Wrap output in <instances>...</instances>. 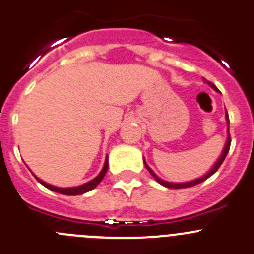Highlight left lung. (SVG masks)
I'll list each match as a JSON object with an SVG mask.
<instances>
[{"label": "left lung", "mask_w": 254, "mask_h": 254, "mask_svg": "<svg viewBox=\"0 0 254 254\" xmlns=\"http://www.w3.org/2000/svg\"><path fill=\"white\" fill-rule=\"evenodd\" d=\"M208 84H209L210 86H212L213 89H214V90H218L217 87H215V85H214V84H212V82H208ZM226 119H227V122L229 123V116H228V113L226 114ZM228 129H229V125H228ZM229 148H231V135H228V139H227V143H226V146H224L223 153H222V155H220V158H219V159H218V162L215 163V164H214V167H213L212 169H210V172L208 173V174H205L204 177L199 178V179H195V181H193V182H188V183H169V182L162 181V179H160V178H158V177H156L155 174H154V172H153V170L150 169V168L148 167V164H146V163H145V160H144V164H145L146 169L149 170V173H150V174L153 175L154 178H155V181L158 182V183L162 184V186L167 187V188H174V189L188 188V187H193V186H196V184H199V183H202V182H204L205 179H208V178H209V177H212V175L214 174V173L217 172L218 169H219V167H220V165H222V163L224 162V159H226L227 154H228V151H229Z\"/></svg>", "instance_id": "obj_1"}]
</instances>
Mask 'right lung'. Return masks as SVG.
<instances>
[{"instance_id":"obj_1","label":"right lung","mask_w":254,"mask_h":254,"mask_svg":"<svg viewBox=\"0 0 254 254\" xmlns=\"http://www.w3.org/2000/svg\"><path fill=\"white\" fill-rule=\"evenodd\" d=\"M108 167H109V165H108V156H106L105 164H104L103 170H101L100 174H99L98 177L94 178V179H92V181H90L89 183H85V184H82V186H79V187H73V188H58V187L50 186V184L42 182L41 179H39V178L36 177V175H35V178H36L37 181H39L40 183L42 184V186L46 187L47 189H50V190H52V191H56V193H60V194H65V195H80V194H84V193H86V191L94 189L95 187L98 186V184L100 183L101 181H103V178L105 177L106 172H108Z\"/></svg>"}]
</instances>
